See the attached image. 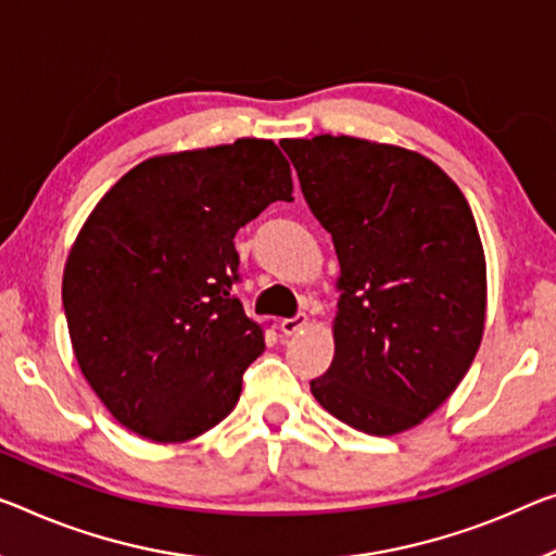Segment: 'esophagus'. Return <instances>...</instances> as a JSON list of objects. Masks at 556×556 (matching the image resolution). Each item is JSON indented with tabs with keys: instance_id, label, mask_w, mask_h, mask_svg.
<instances>
[{
	"instance_id": "obj_1",
	"label": "esophagus",
	"mask_w": 556,
	"mask_h": 556,
	"mask_svg": "<svg viewBox=\"0 0 556 556\" xmlns=\"http://www.w3.org/2000/svg\"><path fill=\"white\" fill-rule=\"evenodd\" d=\"M305 326H307V315L298 313L293 318H286L280 323V330H283V336H295V332H301Z\"/></svg>"
}]
</instances>
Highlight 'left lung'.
Returning a JSON list of instances; mask_svg holds the SVG:
<instances>
[{
	"label": "left lung",
	"mask_w": 556,
	"mask_h": 556,
	"mask_svg": "<svg viewBox=\"0 0 556 556\" xmlns=\"http://www.w3.org/2000/svg\"><path fill=\"white\" fill-rule=\"evenodd\" d=\"M280 147L340 261L336 355L313 397L361 432H405L455 392L482 343L486 266L469 203L417 151L330 134Z\"/></svg>",
	"instance_id": "obj_1"
}]
</instances>
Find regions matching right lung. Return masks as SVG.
Wrapping results in <instances>:
<instances>
[{"instance_id":"obj_1","label":"right lung","mask_w":556,"mask_h":556,"mask_svg":"<svg viewBox=\"0 0 556 556\" xmlns=\"http://www.w3.org/2000/svg\"><path fill=\"white\" fill-rule=\"evenodd\" d=\"M290 193L276 143L238 139L147 159L91 211L62 301L76 363L126 430L186 442L236 407L266 343L233 295V238Z\"/></svg>"}]
</instances>
